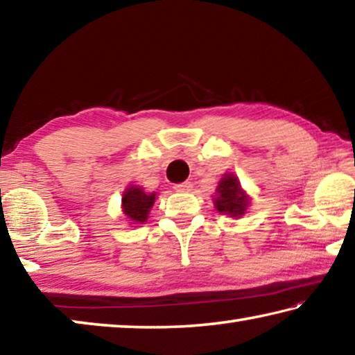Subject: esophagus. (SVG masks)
<instances>
[{"mask_svg":"<svg viewBox=\"0 0 355 355\" xmlns=\"http://www.w3.org/2000/svg\"><path fill=\"white\" fill-rule=\"evenodd\" d=\"M173 189L178 191V192H189L192 189V183L191 182H183V183H178L173 186Z\"/></svg>","mask_w":355,"mask_h":355,"instance_id":"34e87169","label":"esophagus"}]
</instances>
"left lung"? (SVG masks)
Masks as SVG:
<instances>
[{"label":"left lung","mask_w":355,"mask_h":355,"mask_svg":"<svg viewBox=\"0 0 355 355\" xmlns=\"http://www.w3.org/2000/svg\"><path fill=\"white\" fill-rule=\"evenodd\" d=\"M214 208L220 214L228 218L239 219L243 218L250 207V196L243 189L238 177L232 172H225L216 186V192L213 196Z\"/></svg>","instance_id":"1"}]
</instances>
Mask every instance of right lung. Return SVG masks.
Instances as JSON below:
<instances>
[{"instance_id":"right-lung-1","label":"right lung","mask_w":355,"mask_h":355,"mask_svg":"<svg viewBox=\"0 0 355 355\" xmlns=\"http://www.w3.org/2000/svg\"><path fill=\"white\" fill-rule=\"evenodd\" d=\"M156 200V192H146L142 186L128 184L122 194V213L133 227L147 222L150 209Z\"/></svg>"}]
</instances>
